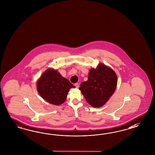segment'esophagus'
<instances>
[{
    "label": "esophagus",
    "instance_id": "1",
    "mask_svg": "<svg viewBox=\"0 0 155 155\" xmlns=\"http://www.w3.org/2000/svg\"><path fill=\"white\" fill-rule=\"evenodd\" d=\"M74 85H75V86L77 88H78V87H79V84H78V83H76V84H74Z\"/></svg>",
    "mask_w": 155,
    "mask_h": 155
}]
</instances>
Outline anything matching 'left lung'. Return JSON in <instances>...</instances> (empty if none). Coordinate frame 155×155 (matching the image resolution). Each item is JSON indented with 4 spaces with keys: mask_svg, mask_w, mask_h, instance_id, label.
I'll list each match as a JSON object with an SVG mask.
<instances>
[{
    "mask_svg": "<svg viewBox=\"0 0 155 155\" xmlns=\"http://www.w3.org/2000/svg\"><path fill=\"white\" fill-rule=\"evenodd\" d=\"M117 84L115 73L108 66L100 64L90 71L88 80L79 87L84 98L94 107L104 105L113 95Z\"/></svg>",
    "mask_w": 155,
    "mask_h": 155,
    "instance_id": "8db88e82",
    "label": "left lung"
}]
</instances>
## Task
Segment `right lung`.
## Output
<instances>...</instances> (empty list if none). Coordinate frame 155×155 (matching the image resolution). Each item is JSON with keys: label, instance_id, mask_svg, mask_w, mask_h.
Listing matches in <instances>:
<instances>
[{"label": "right lung", "instance_id": "1", "mask_svg": "<svg viewBox=\"0 0 155 155\" xmlns=\"http://www.w3.org/2000/svg\"><path fill=\"white\" fill-rule=\"evenodd\" d=\"M71 87L75 86L55 70L45 71L37 83L38 93L49 103L60 105L64 103Z\"/></svg>", "mask_w": 155, "mask_h": 155}]
</instances>
